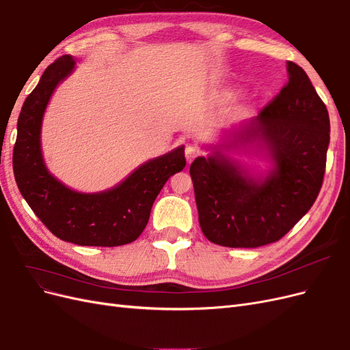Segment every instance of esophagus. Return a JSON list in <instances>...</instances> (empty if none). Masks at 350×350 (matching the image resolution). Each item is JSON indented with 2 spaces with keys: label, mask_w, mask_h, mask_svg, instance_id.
Segmentation results:
<instances>
[{
  "label": "esophagus",
  "mask_w": 350,
  "mask_h": 350,
  "mask_svg": "<svg viewBox=\"0 0 350 350\" xmlns=\"http://www.w3.org/2000/svg\"><path fill=\"white\" fill-rule=\"evenodd\" d=\"M197 154H198V150H197L196 146L188 144V146L185 147V157H187V162H188V163H191V162L194 161V159H196Z\"/></svg>",
  "instance_id": "obj_1"
}]
</instances>
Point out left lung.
Instances as JSON below:
<instances>
[{"label": "left lung", "instance_id": "left-lung-1", "mask_svg": "<svg viewBox=\"0 0 350 350\" xmlns=\"http://www.w3.org/2000/svg\"><path fill=\"white\" fill-rule=\"evenodd\" d=\"M288 83L228 146L252 144L269 152L273 169L254 178L215 150L189 166L198 221L204 237L230 248L276 242L298 224L319 196L330 143V120L306 72L286 62Z\"/></svg>", "mask_w": 350, "mask_h": 350}]
</instances>
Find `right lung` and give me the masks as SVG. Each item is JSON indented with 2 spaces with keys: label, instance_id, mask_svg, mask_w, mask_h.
Instances as JSON below:
<instances>
[{
  "label": "right lung",
  "instance_id": "1",
  "mask_svg": "<svg viewBox=\"0 0 350 350\" xmlns=\"http://www.w3.org/2000/svg\"><path fill=\"white\" fill-rule=\"evenodd\" d=\"M76 66L62 55L42 74L26 98L17 121L14 178L30 208L57 238L84 247H118L142 235L157 194L185 167L184 146L143 163L108 191H72L49 174L40 150L42 118L58 83Z\"/></svg>",
  "mask_w": 350,
  "mask_h": 350
}]
</instances>
